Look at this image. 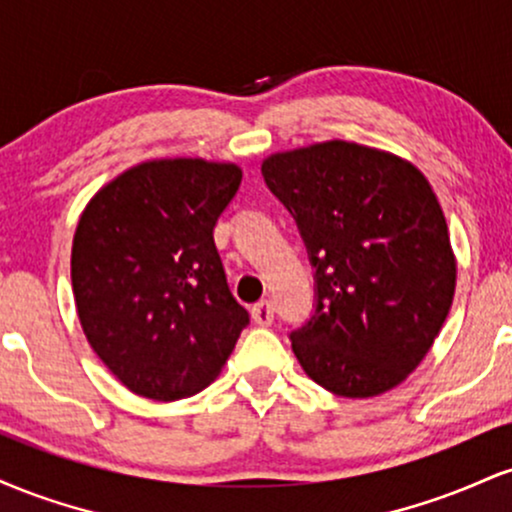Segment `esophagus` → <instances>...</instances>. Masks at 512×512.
I'll list each match as a JSON object with an SVG mask.
<instances>
[{"mask_svg": "<svg viewBox=\"0 0 512 512\" xmlns=\"http://www.w3.org/2000/svg\"><path fill=\"white\" fill-rule=\"evenodd\" d=\"M252 320L257 322V325H272L274 320V305L272 301H260L252 305Z\"/></svg>", "mask_w": 512, "mask_h": 512, "instance_id": "obj_1", "label": "esophagus"}]
</instances>
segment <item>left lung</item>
I'll return each instance as SVG.
<instances>
[{
    "label": "left lung",
    "mask_w": 512,
    "mask_h": 512,
    "mask_svg": "<svg viewBox=\"0 0 512 512\" xmlns=\"http://www.w3.org/2000/svg\"><path fill=\"white\" fill-rule=\"evenodd\" d=\"M315 267V313L291 332L305 373L339 397H378L424 361L455 296L457 262L431 182L354 142L262 161Z\"/></svg>",
    "instance_id": "obj_1"
}]
</instances>
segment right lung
I'll list each match as a JSON object with an SVG mask.
<instances>
[{"label": "right lung", "mask_w": 512, "mask_h": 512, "mask_svg": "<svg viewBox=\"0 0 512 512\" xmlns=\"http://www.w3.org/2000/svg\"><path fill=\"white\" fill-rule=\"evenodd\" d=\"M240 180L236 163L156 158L103 185L81 214L76 313L91 349L134 395L173 402L204 390L250 322L214 245Z\"/></svg>", "instance_id": "right-lung-1"}]
</instances>
